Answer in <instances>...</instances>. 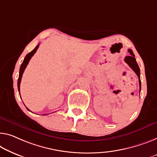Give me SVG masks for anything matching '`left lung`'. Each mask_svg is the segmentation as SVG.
Instances as JSON below:
<instances>
[{
	"label": "left lung",
	"mask_w": 157,
	"mask_h": 157,
	"mask_svg": "<svg viewBox=\"0 0 157 157\" xmlns=\"http://www.w3.org/2000/svg\"><path fill=\"white\" fill-rule=\"evenodd\" d=\"M128 52L130 53V56H126L125 58V62L127 63L129 66L132 69V71H134L136 75L139 78V85H140V90H141V80H140V67L137 65V62H136V59L135 58V55L133 53L131 49H128Z\"/></svg>",
	"instance_id": "left-lung-1"
}]
</instances>
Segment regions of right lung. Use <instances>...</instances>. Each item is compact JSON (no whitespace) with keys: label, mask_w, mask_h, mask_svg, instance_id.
<instances>
[{"label":"right lung","mask_w":157,"mask_h":157,"mask_svg":"<svg viewBox=\"0 0 157 157\" xmlns=\"http://www.w3.org/2000/svg\"><path fill=\"white\" fill-rule=\"evenodd\" d=\"M39 46V44H38V45H37V46H36V47H35V48L34 49L33 51H32L31 52L28 53V54H27L26 56H25V59H24V60H23L22 65H21L20 68V74H19V78H18V81H17V87H18L19 92H20V82H21V79H22V77L23 72H24L25 68H26L27 65H28V63H29V61L30 60V59H31V58L32 57V56H34V53H36V51L37 49H38ZM26 108H27V107H26ZM27 109L28 110V111H29V109L27 108Z\"/></svg>","instance_id":"add662e5"}]
</instances>
